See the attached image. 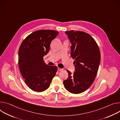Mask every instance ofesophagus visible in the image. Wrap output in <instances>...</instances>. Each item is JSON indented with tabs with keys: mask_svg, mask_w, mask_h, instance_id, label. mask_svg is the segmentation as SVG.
<instances>
[{
	"mask_svg": "<svg viewBox=\"0 0 120 120\" xmlns=\"http://www.w3.org/2000/svg\"><path fill=\"white\" fill-rule=\"evenodd\" d=\"M58 70L59 71H62L63 70V69H61V68H58Z\"/></svg>",
	"mask_w": 120,
	"mask_h": 120,
	"instance_id": "1",
	"label": "esophagus"
}]
</instances>
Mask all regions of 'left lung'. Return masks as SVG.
Masks as SVG:
<instances>
[{
	"label": "left lung",
	"instance_id": "1",
	"mask_svg": "<svg viewBox=\"0 0 120 120\" xmlns=\"http://www.w3.org/2000/svg\"><path fill=\"white\" fill-rule=\"evenodd\" d=\"M71 43V56L75 60L73 74L67 70L68 78L64 81V87L73 94L87 90L94 82L101 61V53L98 44L90 35L73 30L66 31Z\"/></svg>",
	"mask_w": 120,
	"mask_h": 120
}]
</instances>
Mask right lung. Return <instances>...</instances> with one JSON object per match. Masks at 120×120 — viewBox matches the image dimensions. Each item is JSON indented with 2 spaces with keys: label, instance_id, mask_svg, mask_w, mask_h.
<instances>
[{
  "label": "right lung",
  "instance_id": "add662e5",
  "mask_svg": "<svg viewBox=\"0 0 120 120\" xmlns=\"http://www.w3.org/2000/svg\"><path fill=\"white\" fill-rule=\"evenodd\" d=\"M59 34L53 30H40L26 37L19 50V66L25 82L32 90L42 92L49 88L57 67L46 64L43 57L51 41Z\"/></svg>",
  "mask_w": 120,
  "mask_h": 120
}]
</instances>
